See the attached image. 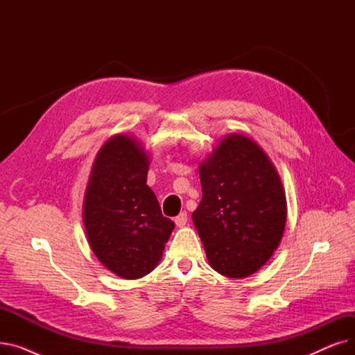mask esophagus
Listing matches in <instances>:
<instances>
[{
  "mask_svg": "<svg viewBox=\"0 0 355 355\" xmlns=\"http://www.w3.org/2000/svg\"><path fill=\"white\" fill-rule=\"evenodd\" d=\"M187 220H189L187 213L182 211V213H180V214L175 217V225H177L178 227H184L185 225H187Z\"/></svg>",
  "mask_w": 355,
  "mask_h": 355,
  "instance_id": "34e87169",
  "label": "esophagus"
}]
</instances>
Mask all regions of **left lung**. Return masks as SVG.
<instances>
[{"instance_id": "1", "label": "left lung", "mask_w": 355, "mask_h": 355, "mask_svg": "<svg viewBox=\"0 0 355 355\" xmlns=\"http://www.w3.org/2000/svg\"><path fill=\"white\" fill-rule=\"evenodd\" d=\"M202 198L194 226L211 268L246 277L281 243L286 197L275 165L253 139L232 134L200 164Z\"/></svg>"}]
</instances>
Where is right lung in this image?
Masks as SVG:
<instances>
[{
	"instance_id": "right-lung-1",
	"label": "right lung",
	"mask_w": 355,
	"mask_h": 355,
	"mask_svg": "<svg viewBox=\"0 0 355 355\" xmlns=\"http://www.w3.org/2000/svg\"><path fill=\"white\" fill-rule=\"evenodd\" d=\"M148 158L132 137H112L93 162L86 189L83 223L90 249L123 279L154 270L175 227L146 185Z\"/></svg>"
}]
</instances>
